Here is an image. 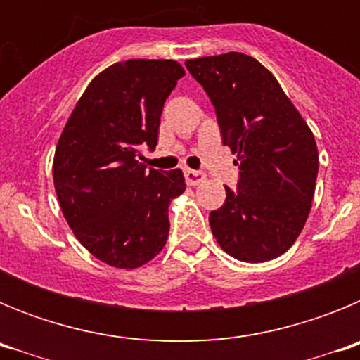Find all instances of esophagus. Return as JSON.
<instances>
[{
	"label": "esophagus",
	"instance_id": "obj_1",
	"mask_svg": "<svg viewBox=\"0 0 360 360\" xmlns=\"http://www.w3.org/2000/svg\"><path fill=\"white\" fill-rule=\"evenodd\" d=\"M184 176H186L187 186H198L200 182L205 180V173H202V171H195V169H186L184 171Z\"/></svg>",
	"mask_w": 360,
	"mask_h": 360
}]
</instances>
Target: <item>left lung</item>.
I'll list each match as a JSON object with an SVG mask.
<instances>
[{"label":"left lung","instance_id":"1","mask_svg":"<svg viewBox=\"0 0 360 360\" xmlns=\"http://www.w3.org/2000/svg\"><path fill=\"white\" fill-rule=\"evenodd\" d=\"M211 98L221 142L236 153L238 187L209 214L219 247L247 263L287 252L316 191V139L276 77L240 52L186 61Z\"/></svg>","mask_w":360,"mask_h":360}]
</instances>
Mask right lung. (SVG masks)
Here are the masks:
<instances>
[{
	"label": "right lung",
	"instance_id": "add662e5",
	"mask_svg": "<svg viewBox=\"0 0 360 360\" xmlns=\"http://www.w3.org/2000/svg\"><path fill=\"white\" fill-rule=\"evenodd\" d=\"M186 72L171 59H129L101 72L57 142L53 186L75 238L97 259L136 269L164 249L180 169H146L165 98Z\"/></svg>",
	"mask_w": 360,
	"mask_h": 360
}]
</instances>
